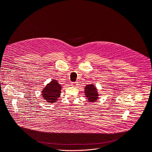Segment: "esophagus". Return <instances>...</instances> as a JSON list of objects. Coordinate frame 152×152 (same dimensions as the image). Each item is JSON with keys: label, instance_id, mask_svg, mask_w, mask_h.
Instances as JSON below:
<instances>
[{"label": "esophagus", "instance_id": "34e87169", "mask_svg": "<svg viewBox=\"0 0 152 152\" xmlns=\"http://www.w3.org/2000/svg\"><path fill=\"white\" fill-rule=\"evenodd\" d=\"M78 85H79V84H78L77 82H72V83H71V86H73V87H76V86H77Z\"/></svg>", "mask_w": 152, "mask_h": 152}]
</instances>
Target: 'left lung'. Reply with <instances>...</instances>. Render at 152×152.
Returning <instances> with one entry per match:
<instances>
[{"mask_svg": "<svg viewBox=\"0 0 152 152\" xmlns=\"http://www.w3.org/2000/svg\"><path fill=\"white\" fill-rule=\"evenodd\" d=\"M85 97L88 102H95L99 98L98 90L94 83L86 86L84 90Z\"/></svg>", "mask_w": 152, "mask_h": 152, "instance_id": "1", "label": "left lung"}]
</instances>
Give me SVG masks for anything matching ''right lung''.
I'll return each mask as SVG.
<instances>
[{
    "instance_id": "add662e5",
    "label": "right lung",
    "mask_w": 152,
    "mask_h": 152,
    "mask_svg": "<svg viewBox=\"0 0 152 152\" xmlns=\"http://www.w3.org/2000/svg\"><path fill=\"white\" fill-rule=\"evenodd\" d=\"M61 86L57 80H52L45 86L42 91V96L48 103L56 102L61 95Z\"/></svg>"
}]
</instances>
